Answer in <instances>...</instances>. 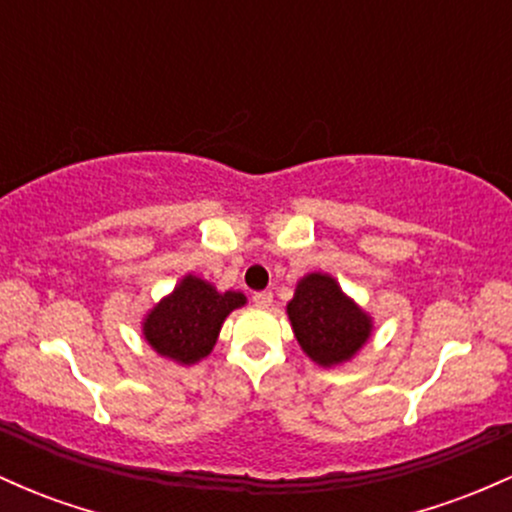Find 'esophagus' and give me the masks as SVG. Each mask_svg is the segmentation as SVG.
<instances>
[{
  "mask_svg": "<svg viewBox=\"0 0 512 512\" xmlns=\"http://www.w3.org/2000/svg\"><path fill=\"white\" fill-rule=\"evenodd\" d=\"M272 301H274L272 291H257L255 296H252V303L260 305V308H269V305H272Z\"/></svg>",
  "mask_w": 512,
  "mask_h": 512,
  "instance_id": "1",
  "label": "esophagus"
}]
</instances>
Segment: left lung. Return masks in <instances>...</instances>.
I'll return each mask as SVG.
<instances>
[{
	"label": "left lung",
	"instance_id": "left-lung-1",
	"mask_svg": "<svg viewBox=\"0 0 512 512\" xmlns=\"http://www.w3.org/2000/svg\"><path fill=\"white\" fill-rule=\"evenodd\" d=\"M293 332L303 351L320 366H337L366 344L370 320L327 274H308L289 303Z\"/></svg>",
	"mask_w": 512,
	"mask_h": 512
}]
</instances>
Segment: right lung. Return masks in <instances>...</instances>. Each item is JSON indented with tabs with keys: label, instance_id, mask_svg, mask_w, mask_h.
<instances>
[{
	"label": "right lung",
	"instance_id": "right-lung-1",
	"mask_svg": "<svg viewBox=\"0 0 512 512\" xmlns=\"http://www.w3.org/2000/svg\"><path fill=\"white\" fill-rule=\"evenodd\" d=\"M243 303V293H219L207 281L185 276L146 317L144 337L161 356L190 366L214 349L226 315Z\"/></svg>",
	"mask_w": 512,
	"mask_h": 512
}]
</instances>
